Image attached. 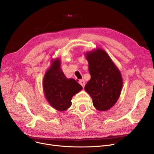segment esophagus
I'll use <instances>...</instances> for the list:
<instances>
[{"label":"esophagus","instance_id":"esophagus-1","mask_svg":"<svg viewBox=\"0 0 154 154\" xmlns=\"http://www.w3.org/2000/svg\"><path fill=\"white\" fill-rule=\"evenodd\" d=\"M79 84L81 85L82 86V87H85V81L84 80H80L79 81Z\"/></svg>","mask_w":154,"mask_h":154}]
</instances>
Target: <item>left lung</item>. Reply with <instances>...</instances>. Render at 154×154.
<instances>
[{
    "instance_id": "left-lung-1",
    "label": "left lung",
    "mask_w": 154,
    "mask_h": 154,
    "mask_svg": "<svg viewBox=\"0 0 154 154\" xmlns=\"http://www.w3.org/2000/svg\"><path fill=\"white\" fill-rule=\"evenodd\" d=\"M91 78L84 89L92 99L94 107L99 111L109 110L118 100L123 86L121 73L109 55L100 48L87 52Z\"/></svg>"
}]
</instances>
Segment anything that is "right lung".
I'll return each mask as SVG.
<instances>
[{
	"label": "right lung",
	"instance_id": "right-lung-1",
	"mask_svg": "<svg viewBox=\"0 0 154 154\" xmlns=\"http://www.w3.org/2000/svg\"><path fill=\"white\" fill-rule=\"evenodd\" d=\"M59 58L51 60L50 67L43 79L45 97L51 106L57 110L65 111L72 105V97L82 89L74 79H67L61 68Z\"/></svg>",
	"mask_w": 154,
	"mask_h": 154
}]
</instances>
